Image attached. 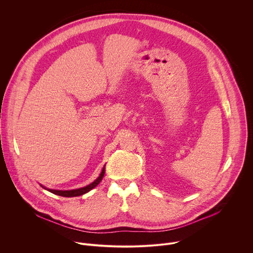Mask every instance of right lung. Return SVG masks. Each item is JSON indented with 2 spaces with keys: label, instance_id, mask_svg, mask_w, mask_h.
Masks as SVG:
<instances>
[{
  "label": "right lung",
  "instance_id": "add662e5",
  "mask_svg": "<svg viewBox=\"0 0 253 253\" xmlns=\"http://www.w3.org/2000/svg\"><path fill=\"white\" fill-rule=\"evenodd\" d=\"M104 174H105V165H104V167L102 168V171H101V173L99 174V176H98L97 179H95L94 181H93L92 183H90L89 185L84 186V187H82V188H78V189H72V190H57V189H49V188L43 186L42 184H40V185H41V187H43L44 189H46V190H48V191H50L51 193H54V194H56V195L63 196V197H75V196L83 195V194L89 192L90 190H92L93 188H95V187L102 181V179H103V177H104Z\"/></svg>",
  "mask_w": 253,
  "mask_h": 253
}]
</instances>
